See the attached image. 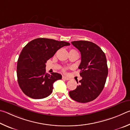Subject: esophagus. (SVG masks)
Segmentation results:
<instances>
[{"instance_id":"obj_1","label":"esophagus","mask_w":130,"mask_h":130,"mask_svg":"<svg viewBox=\"0 0 130 130\" xmlns=\"http://www.w3.org/2000/svg\"><path fill=\"white\" fill-rule=\"evenodd\" d=\"M62 78H63V79H65V80H70V79L69 78H68V77H67V76H63Z\"/></svg>"}]
</instances>
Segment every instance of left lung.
Here are the masks:
<instances>
[{
    "instance_id": "8db88e82",
    "label": "left lung",
    "mask_w": 130,
    "mask_h": 130,
    "mask_svg": "<svg viewBox=\"0 0 130 130\" xmlns=\"http://www.w3.org/2000/svg\"><path fill=\"white\" fill-rule=\"evenodd\" d=\"M71 43L80 52L81 63L78 68L82 79L69 95L79 103H87L96 99L105 85L108 75L106 57L101 48L91 42L79 40Z\"/></svg>"
}]
</instances>
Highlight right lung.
<instances>
[{
  "instance_id": "1",
  "label": "right lung",
  "mask_w": 130,
  "mask_h": 130,
  "mask_svg": "<svg viewBox=\"0 0 130 130\" xmlns=\"http://www.w3.org/2000/svg\"><path fill=\"white\" fill-rule=\"evenodd\" d=\"M70 44L64 41L40 38L25 45L17 63L18 84L25 95L39 99L51 94L53 83L62 76L56 72L47 74L45 63L59 49Z\"/></svg>"
}]
</instances>
